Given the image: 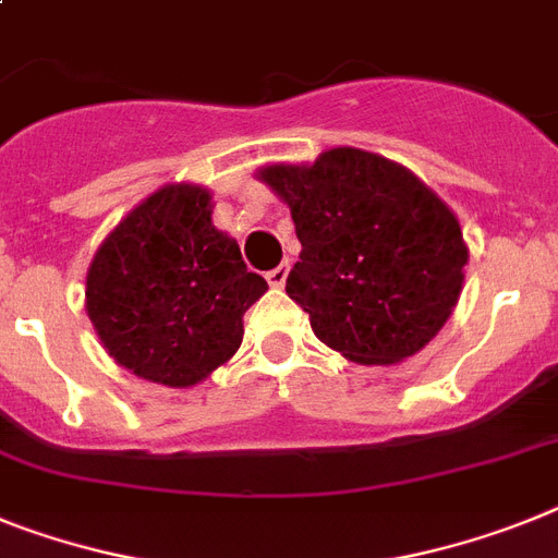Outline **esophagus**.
Here are the masks:
<instances>
[{
    "mask_svg": "<svg viewBox=\"0 0 558 558\" xmlns=\"http://www.w3.org/2000/svg\"><path fill=\"white\" fill-rule=\"evenodd\" d=\"M287 278H289V264H287V260H283V264H280V266H275V269L266 271V280H269V287H275V289H283Z\"/></svg>",
    "mask_w": 558,
    "mask_h": 558,
    "instance_id": "34e87169",
    "label": "esophagus"
}]
</instances>
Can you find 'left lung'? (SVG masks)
Masks as SVG:
<instances>
[{
  "label": "left lung",
  "mask_w": 558,
  "mask_h": 558,
  "mask_svg": "<svg viewBox=\"0 0 558 558\" xmlns=\"http://www.w3.org/2000/svg\"><path fill=\"white\" fill-rule=\"evenodd\" d=\"M292 209L301 260L287 294L329 349L395 366L430 343L460 301L468 246L457 215L402 163L335 147L257 172Z\"/></svg>",
  "instance_id": "1"
}]
</instances>
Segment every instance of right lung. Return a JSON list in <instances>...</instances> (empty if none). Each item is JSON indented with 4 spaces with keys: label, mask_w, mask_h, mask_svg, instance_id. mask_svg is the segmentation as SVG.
<instances>
[{
    "label": "right lung",
    "mask_w": 558,
    "mask_h": 558,
    "mask_svg": "<svg viewBox=\"0 0 558 558\" xmlns=\"http://www.w3.org/2000/svg\"><path fill=\"white\" fill-rule=\"evenodd\" d=\"M266 289L235 238L213 227L209 190L167 184L98 246L84 306L119 366L190 388L235 354L243 312Z\"/></svg>",
    "instance_id": "right-lung-1"
}]
</instances>
